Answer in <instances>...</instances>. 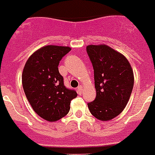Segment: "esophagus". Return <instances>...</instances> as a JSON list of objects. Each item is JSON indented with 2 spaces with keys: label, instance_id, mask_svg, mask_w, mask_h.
<instances>
[{
  "label": "esophagus",
  "instance_id": "34e87169",
  "mask_svg": "<svg viewBox=\"0 0 155 155\" xmlns=\"http://www.w3.org/2000/svg\"><path fill=\"white\" fill-rule=\"evenodd\" d=\"M81 92H82V86L79 85L78 87V94H81Z\"/></svg>",
  "mask_w": 155,
  "mask_h": 155
}]
</instances>
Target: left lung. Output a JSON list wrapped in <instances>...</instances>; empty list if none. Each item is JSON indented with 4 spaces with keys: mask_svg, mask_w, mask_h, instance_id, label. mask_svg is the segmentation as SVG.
Returning a JSON list of instances; mask_svg holds the SVG:
<instances>
[{
    "mask_svg": "<svg viewBox=\"0 0 155 155\" xmlns=\"http://www.w3.org/2000/svg\"><path fill=\"white\" fill-rule=\"evenodd\" d=\"M86 52L94 74L96 97L88 102L90 113L109 121L127 106L134 86V73L127 58L106 45H88Z\"/></svg>",
    "mask_w": 155,
    "mask_h": 155,
    "instance_id": "8db88e82",
    "label": "left lung"
}]
</instances>
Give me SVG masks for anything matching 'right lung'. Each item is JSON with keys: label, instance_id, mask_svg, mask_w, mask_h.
I'll list each match as a JSON object with an SVG mask.
<instances>
[{"label": "right lung", "instance_id": "add662e5", "mask_svg": "<svg viewBox=\"0 0 155 155\" xmlns=\"http://www.w3.org/2000/svg\"><path fill=\"white\" fill-rule=\"evenodd\" d=\"M70 50L65 46L42 47L31 55L23 70L22 85L28 102L41 117L49 122L65 117L70 102L78 95L64 85L58 70L60 61Z\"/></svg>", "mask_w": 155, "mask_h": 155}]
</instances>
